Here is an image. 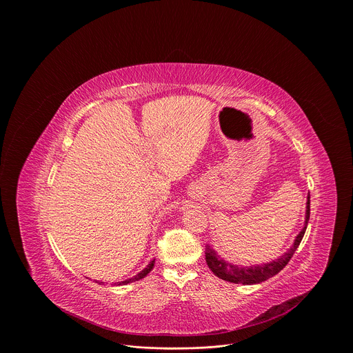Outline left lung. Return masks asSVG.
I'll return each mask as SVG.
<instances>
[{
  "label": "left lung",
  "instance_id": "1",
  "mask_svg": "<svg viewBox=\"0 0 353 353\" xmlns=\"http://www.w3.org/2000/svg\"><path fill=\"white\" fill-rule=\"evenodd\" d=\"M309 219H310V194L307 196L305 228L301 229V232L297 234L293 245L289 248L288 253H285L281 259H278L276 261L264 264V265H254V267H248V268L247 267H239V265H233V264L226 263L225 260H222L210 245H207V248H205L207 250V253H205L207 264L218 278H221L223 281H228V282L253 285V283H260L263 281H267V279L272 278L274 275H276L279 271H282L286 267V264L290 261V259L293 257L294 251L297 250L301 239H303V236L306 233Z\"/></svg>",
  "mask_w": 353,
  "mask_h": 353
}]
</instances>
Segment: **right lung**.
<instances>
[{"instance_id":"right-lung-1","label":"right lung","mask_w":353,"mask_h":353,"mask_svg":"<svg viewBox=\"0 0 353 353\" xmlns=\"http://www.w3.org/2000/svg\"><path fill=\"white\" fill-rule=\"evenodd\" d=\"M154 263L155 261H152L150 263L145 270H142L138 275H135V276H132V278H130V279H127V281H123V282H120V285H125V283H131V282H135V281H139V279H142V278H145L149 272H150V270L154 268Z\"/></svg>"}]
</instances>
